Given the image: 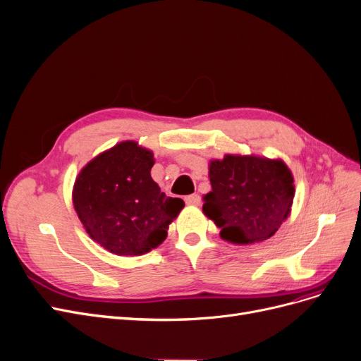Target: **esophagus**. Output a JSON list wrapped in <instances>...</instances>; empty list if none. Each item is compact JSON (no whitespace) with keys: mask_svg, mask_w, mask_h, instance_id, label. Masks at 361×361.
Here are the masks:
<instances>
[{"mask_svg":"<svg viewBox=\"0 0 361 361\" xmlns=\"http://www.w3.org/2000/svg\"><path fill=\"white\" fill-rule=\"evenodd\" d=\"M185 203L187 205H190V207H199L200 205V196L199 195H189V196H185Z\"/></svg>","mask_w":361,"mask_h":361,"instance_id":"1","label":"esophagus"}]
</instances>
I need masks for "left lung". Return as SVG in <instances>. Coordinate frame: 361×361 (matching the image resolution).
<instances>
[{"label": "left lung", "instance_id": "left-lung-1", "mask_svg": "<svg viewBox=\"0 0 361 361\" xmlns=\"http://www.w3.org/2000/svg\"><path fill=\"white\" fill-rule=\"evenodd\" d=\"M212 192L203 212L224 240L239 245L267 240L290 212L293 177L283 161L226 154L209 164Z\"/></svg>", "mask_w": 361, "mask_h": 361}]
</instances>
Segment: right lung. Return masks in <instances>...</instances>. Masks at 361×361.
<instances>
[{
    "label": "right lung",
    "mask_w": 361,
    "mask_h": 361,
    "mask_svg": "<svg viewBox=\"0 0 361 361\" xmlns=\"http://www.w3.org/2000/svg\"><path fill=\"white\" fill-rule=\"evenodd\" d=\"M153 153L122 142L85 165L73 187V205L87 233L109 252L133 257L159 246L184 208L150 177Z\"/></svg>",
    "instance_id": "right-lung-1"
}]
</instances>
